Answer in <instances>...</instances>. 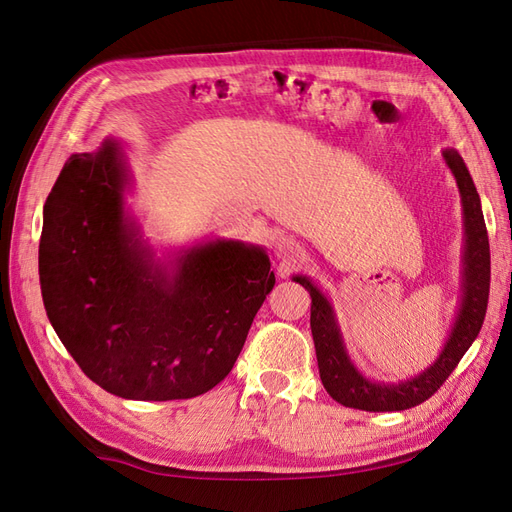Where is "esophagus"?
I'll list each match as a JSON object with an SVG mask.
<instances>
[{"label":"esophagus","instance_id":"34e87169","mask_svg":"<svg viewBox=\"0 0 512 512\" xmlns=\"http://www.w3.org/2000/svg\"><path fill=\"white\" fill-rule=\"evenodd\" d=\"M274 255H277V259L285 261V264H296V261L303 257V251H300L298 242H294L292 238H279L274 242Z\"/></svg>","mask_w":512,"mask_h":512}]
</instances>
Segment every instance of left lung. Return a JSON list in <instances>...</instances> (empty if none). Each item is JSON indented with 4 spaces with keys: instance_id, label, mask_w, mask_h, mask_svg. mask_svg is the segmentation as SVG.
Returning a JSON list of instances; mask_svg holds the SVG:
<instances>
[{
    "instance_id": "8db88e82",
    "label": "left lung",
    "mask_w": 512,
    "mask_h": 512,
    "mask_svg": "<svg viewBox=\"0 0 512 512\" xmlns=\"http://www.w3.org/2000/svg\"><path fill=\"white\" fill-rule=\"evenodd\" d=\"M445 164L452 170L456 179L458 194H461L463 209V255H461V298L454 324L448 339L428 368L419 374L404 378V381H376L365 376L357 363L348 355L339 320L331 298L313 283L307 274H294L292 281L300 283L311 296V335L316 344L318 370L324 389L329 396L359 411H404L411 406L422 404L435 393L445 378L463 359L469 346L478 337L484 313L489 303V283H491V255L487 225H484L480 196L471 179L469 170L456 149L441 151Z\"/></svg>"
}]
</instances>
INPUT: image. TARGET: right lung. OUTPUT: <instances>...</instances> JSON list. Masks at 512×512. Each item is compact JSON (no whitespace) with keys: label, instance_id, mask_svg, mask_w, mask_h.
Returning <instances> with one entry per match:
<instances>
[{"label":"right lung","instance_id":"right-lung-1","mask_svg":"<svg viewBox=\"0 0 512 512\" xmlns=\"http://www.w3.org/2000/svg\"><path fill=\"white\" fill-rule=\"evenodd\" d=\"M119 138L64 162L43 209L38 274L47 318L82 372L125 400L216 387L274 287L264 246L205 238L160 251L127 205Z\"/></svg>","mask_w":512,"mask_h":512}]
</instances>
